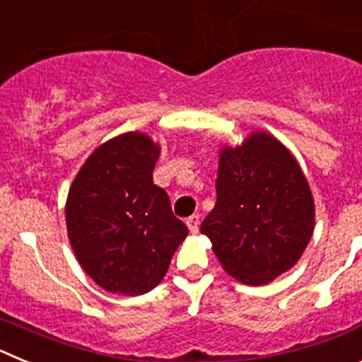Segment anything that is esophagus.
<instances>
[{"label":"esophagus","mask_w":362,"mask_h":362,"mask_svg":"<svg viewBox=\"0 0 362 362\" xmlns=\"http://www.w3.org/2000/svg\"><path fill=\"white\" fill-rule=\"evenodd\" d=\"M187 226L190 230V233L199 232V216H190L187 219Z\"/></svg>","instance_id":"34e87169"}]
</instances>
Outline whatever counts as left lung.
Masks as SVG:
<instances>
[{"mask_svg": "<svg viewBox=\"0 0 362 362\" xmlns=\"http://www.w3.org/2000/svg\"><path fill=\"white\" fill-rule=\"evenodd\" d=\"M217 201L201 223L223 270L261 286L293 267L312 239L315 204L299 163L268 132L219 152Z\"/></svg>", "mask_w": 362, "mask_h": 362, "instance_id": "8db88e82", "label": "left lung"}]
</instances>
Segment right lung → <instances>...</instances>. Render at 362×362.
Segmentation results:
<instances>
[{
	"label": "right lung",
	"instance_id": "obj_1",
	"mask_svg": "<svg viewBox=\"0 0 362 362\" xmlns=\"http://www.w3.org/2000/svg\"><path fill=\"white\" fill-rule=\"evenodd\" d=\"M159 153L146 134H119L86 158L70 185V245L86 276L107 292L143 296L156 288L188 235L168 194L153 185Z\"/></svg>",
	"mask_w": 362,
	"mask_h": 362
}]
</instances>
